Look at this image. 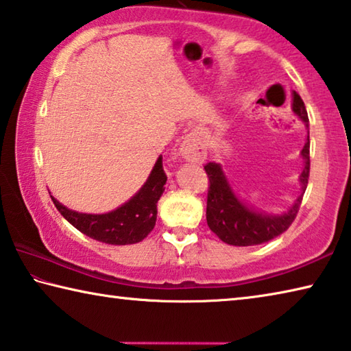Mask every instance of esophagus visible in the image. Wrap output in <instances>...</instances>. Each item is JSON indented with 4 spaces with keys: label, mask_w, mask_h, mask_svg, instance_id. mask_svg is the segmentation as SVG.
Wrapping results in <instances>:
<instances>
[{
    "label": "esophagus",
    "mask_w": 351,
    "mask_h": 351,
    "mask_svg": "<svg viewBox=\"0 0 351 351\" xmlns=\"http://www.w3.org/2000/svg\"><path fill=\"white\" fill-rule=\"evenodd\" d=\"M180 152L189 162H203L206 159V147L197 133H189L184 138Z\"/></svg>",
    "instance_id": "obj_1"
}]
</instances>
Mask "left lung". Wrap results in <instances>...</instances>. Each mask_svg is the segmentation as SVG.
<instances>
[{
	"label": "left lung",
	"instance_id": "obj_1",
	"mask_svg": "<svg viewBox=\"0 0 351 351\" xmlns=\"http://www.w3.org/2000/svg\"><path fill=\"white\" fill-rule=\"evenodd\" d=\"M293 112L305 123L308 128V114L304 100L299 94L293 93ZM300 156L304 159V170L299 176L300 195L294 204L280 215L258 212L237 197L230 187L221 165L209 162L204 170L209 176V193H207L206 219L207 226L219 240L232 246H255L276 239L287 230L299 212V207L306 190L310 178V132H308L305 145Z\"/></svg>",
	"mask_w": 351,
	"mask_h": 351
}]
</instances>
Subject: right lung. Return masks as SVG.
I'll use <instances>...</instances> for the list:
<instances>
[{"instance_id":"right-lung-1","label":"right lung","mask_w":351,"mask_h":351,"mask_svg":"<svg viewBox=\"0 0 351 351\" xmlns=\"http://www.w3.org/2000/svg\"><path fill=\"white\" fill-rule=\"evenodd\" d=\"M165 182H167V175L162 167V156H159L139 192L114 210L106 213H82L68 209L54 197L52 201L58 212L75 229L90 239L106 245H134L144 240L156 224L158 201L164 193Z\"/></svg>"}]
</instances>
